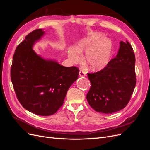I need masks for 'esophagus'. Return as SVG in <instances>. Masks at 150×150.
<instances>
[{"label": "esophagus", "mask_w": 150, "mask_h": 150, "mask_svg": "<svg viewBox=\"0 0 150 150\" xmlns=\"http://www.w3.org/2000/svg\"><path fill=\"white\" fill-rule=\"evenodd\" d=\"M79 76L80 77H84L86 76V73L84 72V71H82V70H80L79 71Z\"/></svg>", "instance_id": "1"}]
</instances>
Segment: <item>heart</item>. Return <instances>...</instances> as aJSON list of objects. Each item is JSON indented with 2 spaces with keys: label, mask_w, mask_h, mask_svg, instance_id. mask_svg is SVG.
I'll return each instance as SVG.
<instances>
[{
  "label": "heart",
  "mask_w": 150,
  "mask_h": 150,
  "mask_svg": "<svg viewBox=\"0 0 150 150\" xmlns=\"http://www.w3.org/2000/svg\"><path fill=\"white\" fill-rule=\"evenodd\" d=\"M101 33H91L78 42L74 47H70L68 57L75 64L82 59L86 51L84 59L86 65L93 71L104 69L110 62L112 52V44L110 39L103 38Z\"/></svg>",
  "instance_id": "obj_1"
}]
</instances>
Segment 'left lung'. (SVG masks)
<instances>
[{
	"mask_svg": "<svg viewBox=\"0 0 150 150\" xmlns=\"http://www.w3.org/2000/svg\"><path fill=\"white\" fill-rule=\"evenodd\" d=\"M116 57L100 71L88 73V102L99 112L112 114L126 107L136 86L135 56L130 44L120 41Z\"/></svg>",
	"mask_w": 150,
	"mask_h": 150,
	"instance_id": "obj_1",
	"label": "left lung"
}]
</instances>
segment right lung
Returning <instances> with one entry per match:
<instances>
[{
    "mask_svg": "<svg viewBox=\"0 0 150 150\" xmlns=\"http://www.w3.org/2000/svg\"><path fill=\"white\" fill-rule=\"evenodd\" d=\"M44 34L43 29H36L17 47L11 76L22 106L34 114L46 116L56 113L62 105L79 71L76 67H65L56 60L44 59L34 51V45Z\"/></svg>",
    "mask_w": 150,
    "mask_h": 150,
    "instance_id": "add662e5",
    "label": "right lung"
}]
</instances>
